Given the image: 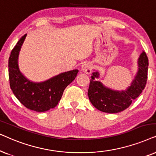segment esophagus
Masks as SVG:
<instances>
[{
    "label": "esophagus",
    "mask_w": 156,
    "mask_h": 156,
    "mask_svg": "<svg viewBox=\"0 0 156 156\" xmlns=\"http://www.w3.org/2000/svg\"><path fill=\"white\" fill-rule=\"evenodd\" d=\"M81 70L86 74L90 73L91 70H92V66L90 63H83V65L81 66Z\"/></svg>",
    "instance_id": "obj_1"
}]
</instances>
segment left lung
<instances>
[{"label": "left lung", "mask_w": 156, "mask_h": 156, "mask_svg": "<svg viewBox=\"0 0 156 156\" xmlns=\"http://www.w3.org/2000/svg\"><path fill=\"white\" fill-rule=\"evenodd\" d=\"M148 59L143 51L138 59V70L130 85L126 90H117L105 86L97 80L100 73L93 72L88 95L90 103L99 111L108 113H116L124 111L137 98L145 88L148 78Z\"/></svg>", "instance_id": "obj_1"}]
</instances>
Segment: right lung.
<instances>
[{"label": "right lung", "mask_w": 156, "mask_h": 156, "mask_svg": "<svg viewBox=\"0 0 156 156\" xmlns=\"http://www.w3.org/2000/svg\"><path fill=\"white\" fill-rule=\"evenodd\" d=\"M27 34L21 37L8 59L10 86L17 99L27 108L45 112L58 105L65 88L73 81L78 70L61 73L43 82L28 79L20 70L18 57Z\"/></svg>", "instance_id": "right-lung-1"}]
</instances>
